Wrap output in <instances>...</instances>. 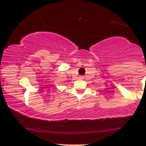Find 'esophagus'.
<instances>
[{
  "label": "esophagus",
  "instance_id": "1",
  "mask_svg": "<svg viewBox=\"0 0 146 146\" xmlns=\"http://www.w3.org/2000/svg\"><path fill=\"white\" fill-rule=\"evenodd\" d=\"M79 78H80V79H83L84 78V76H79Z\"/></svg>",
  "mask_w": 146,
  "mask_h": 146
}]
</instances>
